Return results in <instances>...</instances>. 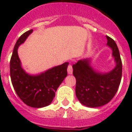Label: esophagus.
Here are the masks:
<instances>
[{
    "instance_id": "obj_1",
    "label": "esophagus",
    "mask_w": 132,
    "mask_h": 132,
    "mask_svg": "<svg viewBox=\"0 0 132 132\" xmlns=\"http://www.w3.org/2000/svg\"><path fill=\"white\" fill-rule=\"evenodd\" d=\"M67 71H68V73H69V74H71L73 73V68H72L71 64H69L68 68H67Z\"/></svg>"
}]
</instances>
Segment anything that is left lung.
Returning a JSON list of instances; mask_svg holds the SVG:
<instances>
[{"instance_id": "1", "label": "left lung", "mask_w": 132, "mask_h": 132, "mask_svg": "<svg viewBox=\"0 0 132 132\" xmlns=\"http://www.w3.org/2000/svg\"><path fill=\"white\" fill-rule=\"evenodd\" d=\"M107 39L116 61V66L112 71L108 73L94 71L87 59L73 65V74L76 80V97L89 108L100 107L110 102L117 92L122 79V63L118 47L112 38L107 36Z\"/></svg>"}]
</instances>
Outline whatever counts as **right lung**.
Masks as SVG:
<instances>
[{"instance_id": "1", "label": "right lung", "mask_w": 132, "mask_h": 132, "mask_svg": "<svg viewBox=\"0 0 132 132\" xmlns=\"http://www.w3.org/2000/svg\"><path fill=\"white\" fill-rule=\"evenodd\" d=\"M32 32V30L24 32L17 41L10 59V73L13 88L22 101L30 107L39 108L52 102L55 92L67 76L69 63L54 67L38 76L26 73L20 65L18 48Z\"/></svg>"}]
</instances>
